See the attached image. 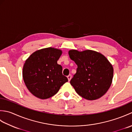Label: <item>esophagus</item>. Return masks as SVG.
Masks as SVG:
<instances>
[{
    "mask_svg": "<svg viewBox=\"0 0 132 132\" xmlns=\"http://www.w3.org/2000/svg\"><path fill=\"white\" fill-rule=\"evenodd\" d=\"M67 77H68V79L69 81H70V80H71V77H72V76H71V75L70 74V75H69Z\"/></svg>",
    "mask_w": 132,
    "mask_h": 132,
    "instance_id": "esophagus-1",
    "label": "esophagus"
}]
</instances>
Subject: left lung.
Returning a JSON list of instances; mask_svg holds the SVG:
<instances>
[{
  "mask_svg": "<svg viewBox=\"0 0 132 132\" xmlns=\"http://www.w3.org/2000/svg\"><path fill=\"white\" fill-rule=\"evenodd\" d=\"M69 54L77 64V72L70 80L77 93L86 99L93 100L104 95L111 85L113 69L100 53L87 50H71Z\"/></svg>",
  "mask_w": 132,
  "mask_h": 132,
  "instance_id": "8db88e82",
  "label": "left lung"
}]
</instances>
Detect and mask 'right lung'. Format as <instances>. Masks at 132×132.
Returning a JSON list of instances; mask_svg holds the SVG:
<instances>
[{
    "mask_svg": "<svg viewBox=\"0 0 132 132\" xmlns=\"http://www.w3.org/2000/svg\"><path fill=\"white\" fill-rule=\"evenodd\" d=\"M60 50L47 47L33 53L26 60L23 77L27 88L36 97L46 99L54 96L68 82L62 68L57 63Z\"/></svg>",
    "mask_w": 132,
    "mask_h": 132,
    "instance_id": "1",
    "label": "right lung"
}]
</instances>
